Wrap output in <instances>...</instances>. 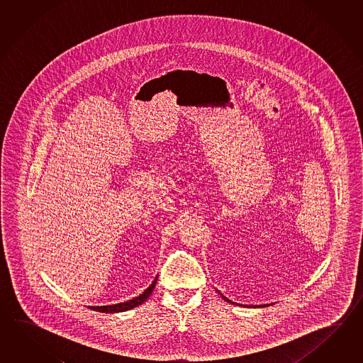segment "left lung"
<instances>
[{
  "instance_id": "8db88e82",
  "label": "left lung",
  "mask_w": 363,
  "mask_h": 363,
  "mask_svg": "<svg viewBox=\"0 0 363 363\" xmlns=\"http://www.w3.org/2000/svg\"><path fill=\"white\" fill-rule=\"evenodd\" d=\"M220 296H222V298H223L224 301L231 302V303H235V302H232L231 300H228V298H227V297H224L223 294H220ZM264 306H270V303H264V305H259V306H255V305H253V308H264Z\"/></svg>"
}]
</instances>
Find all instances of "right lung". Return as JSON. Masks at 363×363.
<instances>
[{
  "mask_svg": "<svg viewBox=\"0 0 363 363\" xmlns=\"http://www.w3.org/2000/svg\"><path fill=\"white\" fill-rule=\"evenodd\" d=\"M157 279H158V275L155 277L153 283L147 286V289H145L143 294L138 296V297H135V298H132V300L121 302V303H116V305H108V306H89V308L94 310V311H100V313H121V311H127V310L136 308V306H139L141 303H144V302L147 301V297L152 294L153 289H155Z\"/></svg>",
  "mask_w": 363,
  "mask_h": 363,
  "instance_id": "1",
  "label": "right lung"
}]
</instances>
